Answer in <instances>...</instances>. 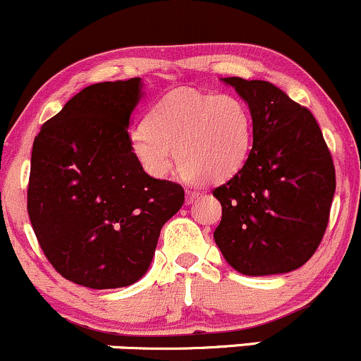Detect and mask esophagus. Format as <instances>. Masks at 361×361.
I'll return each instance as SVG.
<instances>
[{
	"instance_id": "1",
	"label": "esophagus",
	"mask_w": 361,
	"mask_h": 361,
	"mask_svg": "<svg viewBox=\"0 0 361 361\" xmlns=\"http://www.w3.org/2000/svg\"><path fill=\"white\" fill-rule=\"evenodd\" d=\"M199 195H200L199 190H187V202L190 204V202L199 199Z\"/></svg>"
}]
</instances>
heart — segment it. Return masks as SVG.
<instances>
[{
	"label": "heart",
	"mask_w": 361,
	"mask_h": 361,
	"mask_svg": "<svg viewBox=\"0 0 361 361\" xmlns=\"http://www.w3.org/2000/svg\"><path fill=\"white\" fill-rule=\"evenodd\" d=\"M252 133L250 109L240 97L185 89L162 97L147 121L133 125L128 145L150 176H168L176 154L185 178L216 185L243 168Z\"/></svg>",
	"instance_id": "obj_1"
}]
</instances>
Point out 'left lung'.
<instances>
[{"mask_svg":"<svg viewBox=\"0 0 361 361\" xmlns=\"http://www.w3.org/2000/svg\"><path fill=\"white\" fill-rule=\"evenodd\" d=\"M221 80L248 104L253 144L243 168L212 192L223 207L214 240L240 274L291 272L326 233L336 190L331 152L314 114L276 85Z\"/></svg>","mask_w":361,"mask_h":361,"instance_id":"8db88e82","label":"left lung"}]
</instances>
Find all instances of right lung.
I'll return each instance as SVG.
<instances>
[{
  "mask_svg": "<svg viewBox=\"0 0 361 361\" xmlns=\"http://www.w3.org/2000/svg\"><path fill=\"white\" fill-rule=\"evenodd\" d=\"M142 78L85 87L42 125L30 157L27 211L63 277L92 290L137 283L185 192L142 169L128 145Z\"/></svg>",
  "mask_w": 361,
  "mask_h": 361,
  "instance_id": "obj_1",
  "label": "right lung"
}]
</instances>
